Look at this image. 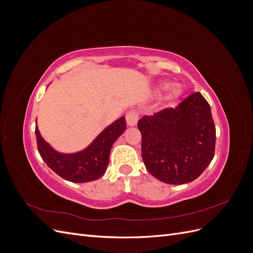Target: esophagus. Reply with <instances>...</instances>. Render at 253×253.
<instances>
[{
	"label": "esophagus",
	"instance_id": "esophagus-1",
	"mask_svg": "<svg viewBox=\"0 0 253 253\" xmlns=\"http://www.w3.org/2000/svg\"><path fill=\"white\" fill-rule=\"evenodd\" d=\"M126 119L128 126H134L137 125V121H138V113L136 111H129L126 114Z\"/></svg>",
	"mask_w": 253,
	"mask_h": 253
}]
</instances>
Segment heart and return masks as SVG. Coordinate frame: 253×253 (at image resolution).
<instances>
[{
  "label": "heart",
  "mask_w": 253,
  "mask_h": 253,
  "mask_svg": "<svg viewBox=\"0 0 253 253\" xmlns=\"http://www.w3.org/2000/svg\"><path fill=\"white\" fill-rule=\"evenodd\" d=\"M171 83L170 82H162L159 83L158 85L156 86V91L157 93H163V91H166L170 88ZM182 95V88L180 85H175L174 87H172L169 93L167 94V96L164 99V103L166 106H174L179 100V98Z\"/></svg>",
  "instance_id": "obj_1"
}]
</instances>
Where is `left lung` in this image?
Masks as SVG:
<instances>
[{
    "instance_id": "1",
    "label": "left lung",
    "mask_w": 253,
    "mask_h": 253,
    "mask_svg": "<svg viewBox=\"0 0 253 253\" xmlns=\"http://www.w3.org/2000/svg\"><path fill=\"white\" fill-rule=\"evenodd\" d=\"M141 154L147 170L160 181H193L209 166L216 132L209 103L201 93L138 121Z\"/></svg>"
}]
</instances>
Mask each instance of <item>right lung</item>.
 Listing matches in <instances>:
<instances>
[{
  "label": "right lung",
  "instance_id": "obj_1",
  "mask_svg": "<svg viewBox=\"0 0 253 253\" xmlns=\"http://www.w3.org/2000/svg\"><path fill=\"white\" fill-rule=\"evenodd\" d=\"M126 128V118L122 116L106 126L84 150L72 154H64L56 151L44 140L36 120L38 151L45 164L62 178L79 183L93 181L100 178L105 173L113 144Z\"/></svg>",
  "mask_w": 253,
  "mask_h": 253
}]
</instances>
